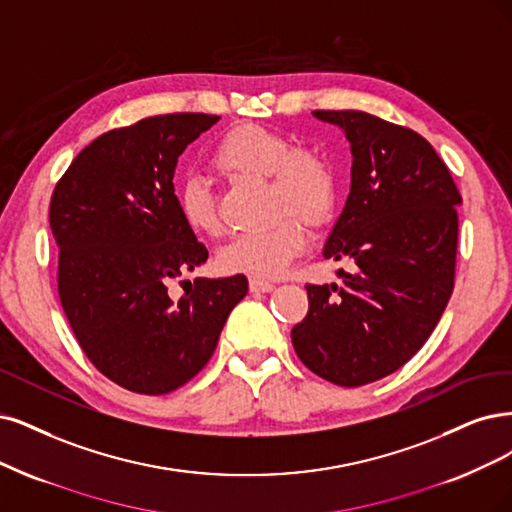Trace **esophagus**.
Masks as SVG:
<instances>
[{
  "label": "esophagus",
  "instance_id": "34e87169",
  "mask_svg": "<svg viewBox=\"0 0 512 512\" xmlns=\"http://www.w3.org/2000/svg\"><path fill=\"white\" fill-rule=\"evenodd\" d=\"M249 289H251L253 293H270V291H274V285H272V282H268V280L251 278V280H249Z\"/></svg>",
  "mask_w": 512,
  "mask_h": 512
}]
</instances>
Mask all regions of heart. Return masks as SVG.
Instances as JSON below:
<instances>
[{"instance_id": "b5f03b06", "label": "heart", "mask_w": 512, "mask_h": 512, "mask_svg": "<svg viewBox=\"0 0 512 512\" xmlns=\"http://www.w3.org/2000/svg\"><path fill=\"white\" fill-rule=\"evenodd\" d=\"M215 166L225 175L242 179H270L274 215L291 213L306 225L329 221L335 204V175L325 158L314 151L295 149L293 141L259 124H242L219 141ZM181 221L198 236H217L221 230L215 196L198 175L177 185ZM293 217H282L268 230L238 234L217 255L225 274L276 278L304 251L306 232Z\"/></svg>"}]
</instances>
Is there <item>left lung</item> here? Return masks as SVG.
<instances>
[{
    "mask_svg": "<svg viewBox=\"0 0 512 512\" xmlns=\"http://www.w3.org/2000/svg\"><path fill=\"white\" fill-rule=\"evenodd\" d=\"M350 143V194L325 259H350L344 285H308L293 327L297 356L337 386H363L401 369L437 327L456 276L462 196L432 145L365 111H312Z\"/></svg>",
    "mask_w": 512,
    "mask_h": 512,
    "instance_id": "obj_1",
    "label": "left lung"
}]
</instances>
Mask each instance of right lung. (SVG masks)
Listing matches in <instances>:
<instances>
[{
    "instance_id": "right-lung-1",
    "label": "right lung",
    "mask_w": 512,
    "mask_h": 512,
    "mask_svg": "<svg viewBox=\"0 0 512 512\" xmlns=\"http://www.w3.org/2000/svg\"><path fill=\"white\" fill-rule=\"evenodd\" d=\"M219 122L166 113L109 130L56 183L50 230L59 246V297L90 363L118 386L168 394L213 356L219 333L249 291L242 274L183 280L208 259L181 221L175 166Z\"/></svg>"
}]
</instances>
